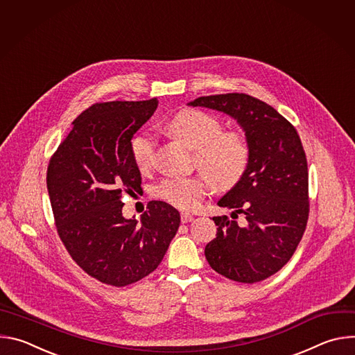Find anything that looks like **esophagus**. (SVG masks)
Wrapping results in <instances>:
<instances>
[{
	"mask_svg": "<svg viewBox=\"0 0 355 355\" xmlns=\"http://www.w3.org/2000/svg\"><path fill=\"white\" fill-rule=\"evenodd\" d=\"M193 219V216L192 215H189V214H181V222L182 223H188V222H191Z\"/></svg>",
	"mask_w": 355,
	"mask_h": 355,
	"instance_id": "1",
	"label": "esophagus"
}]
</instances>
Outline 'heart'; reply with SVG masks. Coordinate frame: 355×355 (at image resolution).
I'll return each mask as SVG.
<instances>
[{
    "instance_id": "b5f03b06",
    "label": "heart",
    "mask_w": 355,
    "mask_h": 355,
    "mask_svg": "<svg viewBox=\"0 0 355 355\" xmlns=\"http://www.w3.org/2000/svg\"><path fill=\"white\" fill-rule=\"evenodd\" d=\"M167 130L193 150V163L204 174L166 177L151 188V195L167 204L191 211L196 208L209 189L229 191L245 175L251 163V146L239 130H222V122L198 110H182L173 115ZM156 139L147 130L130 140V156L140 171L150 168L155 159Z\"/></svg>"
}]
</instances>
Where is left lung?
<instances>
[{
    "label": "left lung",
    "mask_w": 355,
    "mask_h": 355,
    "mask_svg": "<svg viewBox=\"0 0 355 355\" xmlns=\"http://www.w3.org/2000/svg\"><path fill=\"white\" fill-rule=\"evenodd\" d=\"M191 105L233 116L251 146L244 178L218 202L236 211L232 219L214 218L218 232L205 257L232 281H264L291 260L309 219V173L300 137L271 105L247 94L199 96ZM240 213L243 224L235 222Z\"/></svg>",
    "instance_id": "obj_1"
}]
</instances>
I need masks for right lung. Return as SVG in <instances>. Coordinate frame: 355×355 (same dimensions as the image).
<instances>
[{
  "label": "right lung",
  "mask_w": 355,
  "mask_h": 355,
  "mask_svg": "<svg viewBox=\"0 0 355 355\" xmlns=\"http://www.w3.org/2000/svg\"><path fill=\"white\" fill-rule=\"evenodd\" d=\"M159 101H110L81 112L47 166L46 184L58 234L89 277L126 286L153 272L180 226V214L151 200L140 223L122 216V195L141 191L130 156L133 135Z\"/></svg>",
  "instance_id": "add662e5"
}]
</instances>
